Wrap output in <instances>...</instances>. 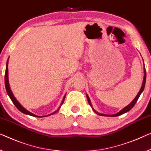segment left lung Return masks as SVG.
I'll use <instances>...</instances> for the list:
<instances>
[{
	"instance_id": "8db88e82",
	"label": "left lung",
	"mask_w": 151,
	"mask_h": 151,
	"mask_svg": "<svg viewBox=\"0 0 151 151\" xmlns=\"http://www.w3.org/2000/svg\"><path fill=\"white\" fill-rule=\"evenodd\" d=\"M146 77H147V73H146V70H145V76H144L143 83H142V87H141V88H140V91L138 92V93L137 94L136 97L134 99V100L132 101V102L131 103H130V104H129V105H127V106L125 107L124 109H123L122 110H121V111H119V112H117V113H116V114H111V115H110V114H100V113H98V112H96V111H95V110H94V109H93V108H92V109H93V111L94 112H95L96 114H99V115H101V116H119V115H121V114H124V113H125V112H128V111H129L130 110H131V109H132V108H133V107L134 106L135 104H136V102H137V101H138V100L139 97H140V94L142 93V92L143 91L144 89H145V83H146ZM87 100H88V102H89V105L91 106V102H90L89 98V96H87Z\"/></svg>"
}]
</instances>
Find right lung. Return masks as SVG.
I'll use <instances>...</instances> for the list:
<instances>
[{"instance_id": "add662e5", "label": "right lung", "mask_w": 151, "mask_h": 151, "mask_svg": "<svg viewBox=\"0 0 151 151\" xmlns=\"http://www.w3.org/2000/svg\"><path fill=\"white\" fill-rule=\"evenodd\" d=\"M8 60L7 62H6V70H5V75H4V84H5V87H6V92H7V94L9 95V98H11V101H12L13 104H15V106L17 107V109L19 110V111H21L22 112H23V113L26 114H28V115H30V116H37V117H45V116H49V115H51V114H55L56 112L58 111V110L60 109V106H61V105L63 104V102H64V99H65V96H66V95L64 96V98H63L62 100V104L61 105H60V106L59 109H58V111H55L54 112H53V113H51L50 114H48V115L47 116H37V115H35V114H34L33 113H32V112H29L27 111L26 109H24V108L22 106L19 104V102H17V100L15 99V98L14 97V96H13V94L12 93V91H11V90L10 89V87H9V79H8Z\"/></svg>"}]
</instances>
